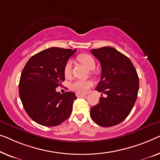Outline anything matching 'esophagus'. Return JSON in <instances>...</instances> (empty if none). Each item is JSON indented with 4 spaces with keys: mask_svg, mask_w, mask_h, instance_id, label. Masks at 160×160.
Returning <instances> with one entry per match:
<instances>
[{
    "mask_svg": "<svg viewBox=\"0 0 160 160\" xmlns=\"http://www.w3.org/2000/svg\"><path fill=\"white\" fill-rule=\"evenodd\" d=\"M76 95H77L78 98H80V97H85L86 95H82V94H79V93H77L76 94Z\"/></svg>",
    "mask_w": 160,
    "mask_h": 160,
    "instance_id": "esophagus-1",
    "label": "esophagus"
}]
</instances>
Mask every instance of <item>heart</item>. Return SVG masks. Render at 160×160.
Instances as JSON below:
<instances>
[{"label":"heart","instance_id":"b5f03b06","mask_svg":"<svg viewBox=\"0 0 160 160\" xmlns=\"http://www.w3.org/2000/svg\"><path fill=\"white\" fill-rule=\"evenodd\" d=\"M79 60L83 65H85L90 70H94L95 68V61L93 57L91 55L88 54H82L78 57ZM72 60L69 59L67 62L65 68H64V73L66 77H68L71 74L72 71ZM92 85L91 81L89 80H76L74 82L71 88L73 90L79 92V93H85L86 92L88 89Z\"/></svg>","mask_w":160,"mask_h":160}]
</instances>
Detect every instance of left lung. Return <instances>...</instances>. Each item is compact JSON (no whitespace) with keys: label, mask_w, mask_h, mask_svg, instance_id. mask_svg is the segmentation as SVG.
<instances>
[{"label":"left lung","mask_w":160,"mask_h":160,"mask_svg":"<svg viewBox=\"0 0 160 160\" xmlns=\"http://www.w3.org/2000/svg\"><path fill=\"white\" fill-rule=\"evenodd\" d=\"M90 52L98 59L102 70L95 90L107 95L90 108V117L103 127L117 125L128 116L137 98V70L128 57L113 47L92 49Z\"/></svg>","instance_id":"8db88e82"}]
</instances>
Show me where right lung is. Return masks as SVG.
<instances>
[{
	"mask_svg": "<svg viewBox=\"0 0 160 160\" xmlns=\"http://www.w3.org/2000/svg\"><path fill=\"white\" fill-rule=\"evenodd\" d=\"M76 51L59 47L44 49L31 57L23 69L19 96L28 116L40 125H59L72 113L75 94H60L56 88L65 80L64 68Z\"/></svg>",
	"mask_w": 160,
	"mask_h": 160,
	"instance_id": "right-lung-1",
	"label": "right lung"
}]
</instances>
